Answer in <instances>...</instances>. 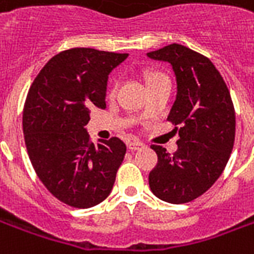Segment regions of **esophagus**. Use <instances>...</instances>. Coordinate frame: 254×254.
<instances>
[{
	"label": "esophagus",
	"mask_w": 254,
	"mask_h": 254,
	"mask_svg": "<svg viewBox=\"0 0 254 254\" xmlns=\"http://www.w3.org/2000/svg\"><path fill=\"white\" fill-rule=\"evenodd\" d=\"M145 147V144L138 141V140H130L127 141V148L132 149V151H137V149H143Z\"/></svg>",
	"instance_id": "1"
}]
</instances>
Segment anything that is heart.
I'll use <instances>...</instances> for the list:
<instances>
[{
    "label": "heart",
    "instance_id": "b5f03b06",
    "mask_svg": "<svg viewBox=\"0 0 254 254\" xmlns=\"http://www.w3.org/2000/svg\"><path fill=\"white\" fill-rule=\"evenodd\" d=\"M162 77H166L163 73L160 72H149L148 74H147V77H145V81H147V84L152 83V81H155V80H158V78H162ZM117 89V84H113V87L110 88V91H109V94L110 95H114V92H116Z\"/></svg>",
    "mask_w": 254,
    "mask_h": 254
}]
</instances>
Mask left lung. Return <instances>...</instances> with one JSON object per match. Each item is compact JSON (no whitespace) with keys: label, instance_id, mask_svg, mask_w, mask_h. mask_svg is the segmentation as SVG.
Returning <instances> with one entry per match:
<instances>
[{"label":"left lung","instance_id":"left-lung-1","mask_svg":"<svg viewBox=\"0 0 254 254\" xmlns=\"http://www.w3.org/2000/svg\"><path fill=\"white\" fill-rule=\"evenodd\" d=\"M147 56L171 64L176 73L178 91L167 121L180 134L173 155L151 145L158 163L149 173V188L163 201L184 204L204 194L223 173L234 147V105L222 74L205 56L177 43Z\"/></svg>","mask_w":254,"mask_h":254}]
</instances>
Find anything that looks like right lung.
Masks as SVG:
<instances>
[{
  "label": "right lung",
  "instance_id": "right-lung-1",
  "mask_svg": "<svg viewBox=\"0 0 254 254\" xmlns=\"http://www.w3.org/2000/svg\"><path fill=\"white\" fill-rule=\"evenodd\" d=\"M129 54L74 47L42 67L23 110L27 152L36 176L60 201L91 208L110 194L127 154L121 138L95 145L85 125L89 109H106L109 73Z\"/></svg>",
  "mask_w": 254,
  "mask_h": 254
}]
</instances>
